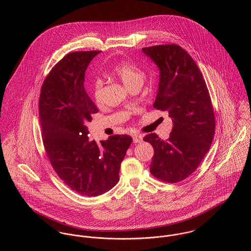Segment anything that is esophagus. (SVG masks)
Listing matches in <instances>:
<instances>
[{
	"instance_id": "esophagus-1",
	"label": "esophagus",
	"mask_w": 251,
	"mask_h": 251,
	"mask_svg": "<svg viewBox=\"0 0 251 251\" xmlns=\"http://www.w3.org/2000/svg\"><path fill=\"white\" fill-rule=\"evenodd\" d=\"M133 142L135 144L142 143L143 142V136L139 134H134L133 135Z\"/></svg>"
}]
</instances>
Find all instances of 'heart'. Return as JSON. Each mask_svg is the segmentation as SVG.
<instances>
[{"label":"heart","mask_w":251,"mask_h":251,"mask_svg":"<svg viewBox=\"0 0 251 251\" xmlns=\"http://www.w3.org/2000/svg\"><path fill=\"white\" fill-rule=\"evenodd\" d=\"M114 72L128 88L134 86H141L145 79V73L143 71L136 65L128 61H121L112 68ZM103 80L100 77H97L93 82L92 93L95 100L100 102L103 95Z\"/></svg>","instance_id":"1"}]
</instances>
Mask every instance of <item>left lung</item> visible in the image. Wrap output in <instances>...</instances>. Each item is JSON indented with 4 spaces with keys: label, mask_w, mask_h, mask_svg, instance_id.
I'll use <instances>...</instances> for the list:
<instances>
[{
    "label": "left lung",
    "mask_w": 251,
    "mask_h": 251,
    "mask_svg": "<svg viewBox=\"0 0 251 251\" xmlns=\"http://www.w3.org/2000/svg\"><path fill=\"white\" fill-rule=\"evenodd\" d=\"M144 53L159 69V84L153 108L167 111L173 121L169 138L155 133L144 137L154 154L150 171L165 182L190 176L211 148L215 119L209 90L191 56L177 44L144 47Z\"/></svg>",
    "instance_id": "left-lung-1"
}]
</instances>
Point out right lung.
Returning a JSON list of instances; mask_svg holds the SVG:
<instances>
[{
    "instance_id": "right-lung-1",
    "label": "right lung",
    "mask_w": 251,
    "mask_h": 251,
    "mask_svg": "<svg viewBox=\"0 0 251 251\" xmlns=\"http://www.w3.org/2000/svg\"><path fill=\"white\" fill-rule=\"evenodd\" d=\"M100 53L79 51L65 56L46 76L38 102L49 161L60 179L85 196L103 194L117 184L132 142L127 135H113L100 144L89 141L85 123L99 109L85 91V72Z\"/></svg>"
}]
</instances>
